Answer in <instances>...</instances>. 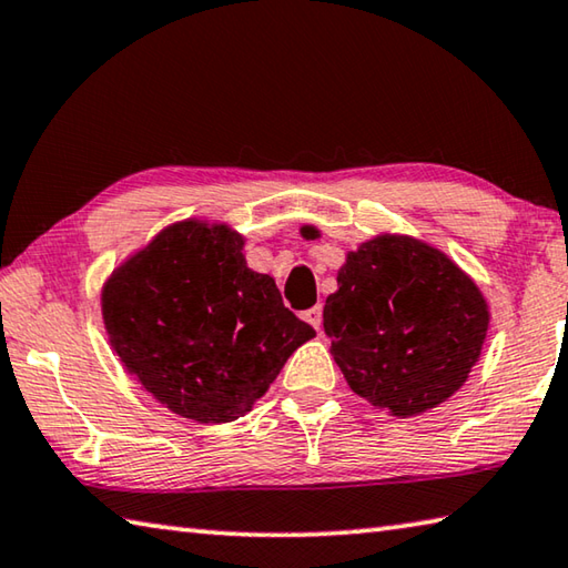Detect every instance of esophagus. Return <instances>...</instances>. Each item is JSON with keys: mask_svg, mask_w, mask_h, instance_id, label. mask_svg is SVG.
I'll return each instance as SVG.
<instances>
[{"mask_svg": "<svg viewBox=\"0 0 568 568\" xmlns=\"http://www.w3.org/2000/svg\"><path fill=\"white\" fill-rule=\"evenodd\" d=\"M305 320H307V323H311L315 329L323 327V307H320V305L311 307V311L305 313Z\"/></svg>", "mask_w": 568, "mask_h": 568, "instance_id": "obj_1", "label": "esophagus"}]
</instances>
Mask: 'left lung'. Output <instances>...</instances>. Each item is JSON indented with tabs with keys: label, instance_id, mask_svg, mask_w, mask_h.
<instances>
[{
	"label": "left lung",
	"instance_id": "1",
	"mask_svg": "<svg viewBox=\"0 0 568 568\" xmlns=\"http://www.w3.org/2000/svg\"><path fill=\"white\" fill-rule=\"evenodd\" d=\"M303 235L317 231L305 225ZM323 327L355 395L395 417H415L467 383L489 307L445 253L407 235H377L347 253Z\"/></svg>",
	"mask_w": 568,
	"mask_h": 568
}]
</instances>
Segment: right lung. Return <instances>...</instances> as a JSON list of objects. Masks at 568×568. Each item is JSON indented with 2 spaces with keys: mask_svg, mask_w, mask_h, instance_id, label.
<instances>
[{
  "mask_svg": "<svg viewBox=\"0 0 568 568\" xmlns=\"http://www.w3.org/2000/svg\"><path fill=\"white\" fill-rule=\"evenodd\" d=\"M101 313L121 363L161 405L203 425L251 412L315 335L229 225L183 221L113 271Z\"/></svg>",
  "mask_w": 568,
  "mask_h": 568,
  "instance_id": "right-lung-1",
  "label": "right lung"
}]
</instances>
